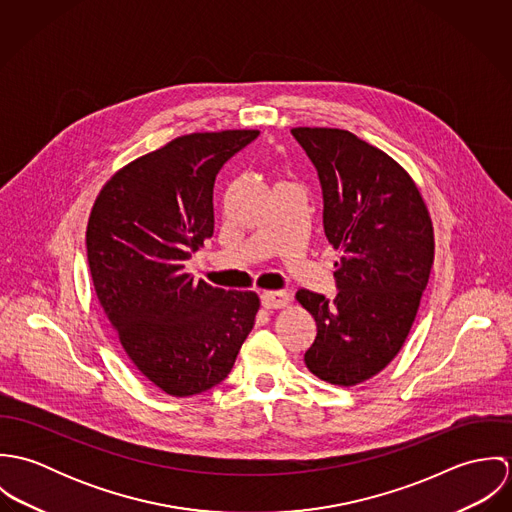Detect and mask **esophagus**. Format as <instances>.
I'll return each instance as SVG.
<instances>
[{"mask_svg": "<svg viewBox=\"0 0 512 512\" xmlns=\"http://www.w3.org/2000/svg\"><path fill=\"white\" fill-rule=\"evenodd\" d=\"M262 299V305L266 309H282L290 303V295L286 292H276V290H270V292H262L260 295Z\"/></svg>", "mask_w": 512, "mask_h": 512, "instance_id": "1", "label": "esophagus"}]
</instances>
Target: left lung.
<instances>
[{"instance_id":"left-lung-1","label":"left lung","mask_w":512,"mask_h":512,"mask_svg":"<svg viewBox=\"0 0 512 512\" xmlns=\"http://www.w3.org/2000/svg\"><path fill=\"white\" fill-rule=\"evenodd\" d=\"M323 189V228L339 250L335 297L299 290L317 325L305 365L317 378L361 384L404 347L434 266V226L410 173L339 128H293Z\"/></svg>"}]
</instances>
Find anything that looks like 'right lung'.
Segmentation results:
<instances>
[{
  "label": "right lung",
  "instance_id": "right-lung-1",
  "mask_svg": "<svg viewBox=\"0 0 512 512\" xmlns=\"http://www.w3.org/2000/svg\"><path fill=\"white\" fill-rule=\"evenodd\" d=\"M258 130L197 132L118 169L86 226L98 301L128 359L169 396L224 380L254 327L260 297L195 282L185 262L215 232L220 167Z\"/></svg>",
  "mask_w": 512,
  "mask_h": 512
}]
</instances>
